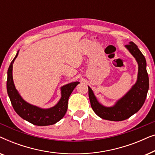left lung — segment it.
<instances>
[{"label": "left lung", "instance_id": "1", "mask_svg": "<svg viewBox=\"0 0 155 155\" xmlns=\"http://www.w3.org/2000/svg\"><path fill=\"white\" fill-rule=\"evenodd\" d=\"M128 48L138 63L137 80L133 88L120 99L113 107H105L97 101L92 90L88 87L89 98L94 113L103 119L120 121L130 118L143 107L149 89V78L146 70V60L136 44L133 41L126 44Z\"/></svg>", "mask_w": 155, "mask_h": 155}]
</instances>
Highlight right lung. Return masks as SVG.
Returning <instances> with one entry per match:
<instances>
[{
    "label": "right lung",
    "instance_id": "1",
    "mask_svg": "<svg viewBox=\"0 0 155 155\" xmlns=\"http://www.w3.org/2000/svg\"><path fill=\"white\" fill-rule=\"evenodd\" d=\"M18 52L8 70L7 91L12 107L21 118L36 126H49L56 124L65 116L68 109V101L70 95L79 82H72L62 87L61 99L55 107L51 109H41L29 104L23 100L18 94L12 80V63L18 56Z\"/></svg>",
    "mask_w": 155,
    "mask_h": 155
}]
</instances>
